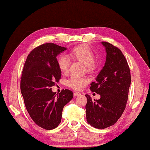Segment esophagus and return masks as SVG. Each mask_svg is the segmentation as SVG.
<instances>
[{
    "label": "esophagus",
    "instance_id": "obj_1",
    "mask_svg": "<svg viewBox=\"0 0 150 150\" xmlns=\"http://www.w3.org/2000/svg\"><path fill=\"white\" fill-rule=\"evenodd\" d=\"M80 95H81V93H79V92H75L74 93V97L79 96H80Z\"/></svg>",
    "mask_w": 150,
    "mask_h": 150
}]
</instances>
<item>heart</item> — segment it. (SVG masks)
<instances>
[{
	"label": "heart",
	"instance_id": "1",
	"mask_svg": "<svg viewBox=\"0 0 150 150\" xmlns=\"http://www.w3.org/2000/svg\"><path fill=\"white\" fill-rule=\"evenodd\" d=\"M69 56L72 60L79 61L85 65L86 70L92 72L96 67V62L95 61L94 52L91 47L87 45H81L72 48L69 53ZM69 60L64 56H60L57 58V65L60 71L66 74L69 67ZM88 83V79L85 78L78 77L73 76L67 81L68 86L74 90H81Z\"/></svg>",
	"mask_w": 150,
	"mask_h": 150
}]
</instances>
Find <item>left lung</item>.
<instances>
[{"label":"left lung","mask_w":150,"mask_h":150,"mask_svg":"<svg viewBox=\"0 0 150 150\" xmlns=\"http://www.w3.org/2000/svg\"><path fill=\"white\" fill-rule=\"evenodd\" d=\"M102 44L105 47L106 60L96 81L90 87L100 98L93 100L89 95H85L87 122L98 129L113 125L122 116L131 82L130 68L121 50L108 42Z\"/></svg>","instance_id":"left-lung-1"}]
</instances>
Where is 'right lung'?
I'll use <instances>...</instances> for the list:
<instances>
[{
    "label": "right lung",
    "mask_w": 150,
    "mask_h": 150,
    "mask_svg": "<svg viewBox=\"0 0 150 150\" xmlns=\"http://www.w3.org/2000/svg\"><path fill=\"white\" fill-rule=\"evenodd\" d=\"M66 49L52 42L35 47L28 55L21 74L20 89L25 108L36 125L46 130L59 125L64 105L74 96L68 89L56 94L51 88L61 78L56 57Z\"/></svg>",
    "instance_id": "add662e5"
}]
</instances>
